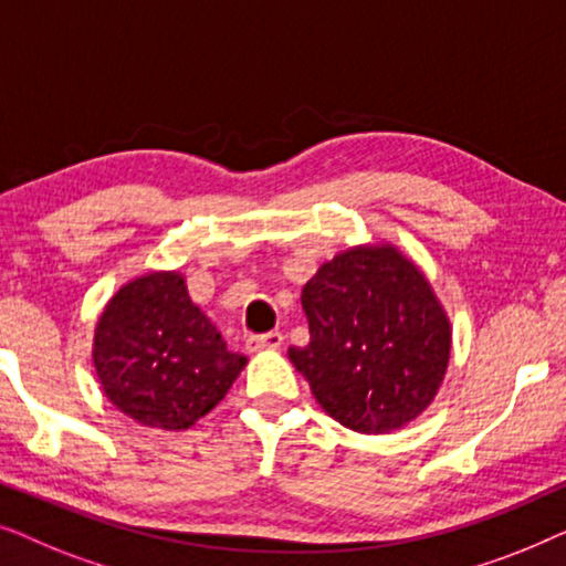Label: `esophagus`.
<instances>
[{
	"instance_id": "34e87169",
	"label": "esophagus",
	"mask_w": 566,
	"mask_h": 566,
	"mask_svg": "<svg viewBox=\"0 0 566 566\" xmlns=\"http://www.w3.org/2000/svg\"><path fill=\"white\" fill-rule=\"evenodd\" d=\"M283 345L281 332H265V335H250L247 337V353H260V350H277Z\"/></svg>"
}]
</instances>
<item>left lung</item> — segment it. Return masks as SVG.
<instances>
[{
    "mask_svg": "<svg viewBox=\"0 0 566 566\" xmlns=\"http://www.w3.org/2000/svg\"><path fill=\"white\" fill-rule=\"evenodd\" d=\"M301 306L312 339L291 347L289 358L332 420L384 436L432 405L451 363L453 327L397 244L337 252L304 285Z\"/></svg>",
    "mask_w": 566,
    "mask_h": 566,
    "instance_id": "obj_1",
    "label": "left lung"
}]
</instances>
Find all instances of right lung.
I'll return each mask as SVG.
<instances>
[{"label":"right lung","instance_id":"right-lung-1","mask_svg":"<svg viewBox=\"0 0 566 566\" xmlns=\"http://www.w3.org/2000/svg\"><path fill=\"white\" fill-rule=\"evenodd\" d=\"M92 363L105 397L130 420L188 430L227 397L247 358L227 350L180 270H151L105 304Z\"/></svg>","mask_w":566,"mask_h":566}]
</instances>
